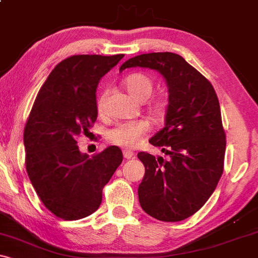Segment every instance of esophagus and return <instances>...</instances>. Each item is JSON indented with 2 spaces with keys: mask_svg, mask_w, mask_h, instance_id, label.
I'll return each mask as SVG.
<instances>
[{
  "mask_svg": "<svg viewBox=\"0 0 258 258\" xmlns=\"http://www.w3.org/2000/svg\"><path fill=\"white\" fill-rule=\"evenodd\" d=\"M123 158L127 159V160L133 159V158H135V154H133L132 152H128V150H125V152H123Z\"/></svg>",
  "mask_w": 258,
  "mask_h": 258,
  "instance_id": "obj_1",
  "label": "esophagus"
}]
</instances>
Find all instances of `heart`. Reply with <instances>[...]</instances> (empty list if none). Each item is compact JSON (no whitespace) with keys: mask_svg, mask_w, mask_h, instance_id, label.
I'll return each mask as SVG.
<instances>
[{"mask_svg":"<svg viewBox=\"0 0 258 258\" xmlns=\"http://www.w3.org/2000/svg\"><path fill=\"white\" fill-rule=\"evenodd\" d=\"M123 86L131 96L138 100H146L149 98L154 88V80L144 73H132L127 75L122 81ZM105 92H102L97 98V110L103 112L105 103ZM148 108L155 119H160L166 114L168 108V100L165 96L154 97L148 103ZM149 130V123L146 120L127 121L120 122L108 131V139L111 143L122 148H133L137 146L144 135Z\"/></svg>","mask_w":258,"mask_h":258,"instance_id":"heart-1","label":"heart"}]
</instances>
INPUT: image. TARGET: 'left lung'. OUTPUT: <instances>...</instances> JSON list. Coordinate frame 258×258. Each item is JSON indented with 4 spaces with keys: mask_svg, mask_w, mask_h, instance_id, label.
<instances>
[{
    "mask_svg": "<svg viewBox=\"0 0 258 258\" xmlns=\"http://www.w3.org/2000/svg\"><path fill=\"white\" fill-rule=\"evenodd\" d=\"M133 67L159 72L170 93L164 128L149 139L168 160L138 153L146 167L139 204L159 221H183L204 206L223 173L227 142L220 102L211 82L176 53L137 55L120 72Z\"/></svg>",
    "mask_w": 258,
    "mask_h": 258,
    "instance_id": "left-lung-1",
    "label": "left lung"
}]
</instances>
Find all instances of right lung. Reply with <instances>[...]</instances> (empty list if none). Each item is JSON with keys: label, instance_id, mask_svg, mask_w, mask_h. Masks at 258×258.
Listing matches in <instances>:
<instances>
[{"label": "right lung", "instance_id": "add662e5", "mask_svg": "<svg viewBox=\"0 0 258 258\" xmlns=\"http://www.w3.org/2000/svg\"><path fill=\"white\" fill-rule=\"evenodd\" d=\"M122 58L80 54L61 60L38 91L26 121V172L43 205L61 220H81L97 211L103 188L122 162L119 147L90 158L76 142L97 120L99 80Z\"/></svg>", "mask_w": 258, "mask_h": 258}]
</instances>
